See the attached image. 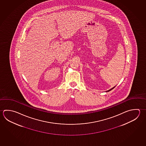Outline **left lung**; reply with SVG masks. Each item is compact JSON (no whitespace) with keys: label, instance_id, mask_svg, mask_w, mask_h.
<instances>
[{"label":"left lung","instance_id":"1","mask_svg":"<svg viewBox=\"0 0 146 146\" xmlns=\"http://www.w3.org/2000/svg\"><path fill=\"white\" fill-rule=\"evenodd\" d=\"M114 88H115V87H114L113 88H111V90H108V92H109V91H110V90H113Z\"/></svg>","mask_w":146,"mask_h":146}]
</instances>
